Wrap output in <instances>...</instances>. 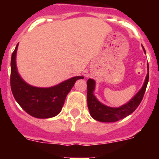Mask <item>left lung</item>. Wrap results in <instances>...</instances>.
Returning <instances> with one entry per match:
<instances>
[{
  "mask_svg": "<svg viewBox=\"0 0 159 159\" xmlns=\"http://www.w3.org/2000/svg\"><path fill=\"white\" fill-rule=\"evenodd\" d=\"M143 51L146 52L145 49L143 48ZM149 80V67L148 73L146 77L145 82L143 88L138 92L128 102L125 103L119 107H110L106 105L102 104L96 99L94 95V90H95V82L92 79H89L87 82L88 85V94H87V99H88V107L89 109L90 114L92 117L97 121L102 122V123H111V122L119 121L136 110V108L140 104L143 100V95L146 92L147 84Z\"/></svg>",
  "mask_w": 159,
  "mask_h": 159,
  "instance_id": "obj_1",
  "label": "left lung"
}]
</instances>
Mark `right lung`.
I'll use <instances>...</instances> for the list:
<instances>
[{
  "label": "right lung",
  "instance_id": "add662e5",
  "mask_svg": "<svg viewBox=\"0 0 159 159\" xmlns=\"http://www.w3.org/2000/svg\"><path fill=\"white\" fill-rule=\"evenodd\" d=\"M18 43L11 58L10 85L12 95L19 105L29 115L38 119L57 116L64 106L66 96L75 81L83 76H75L51 88H36L23 80L17 71L16 55Z\"/></svg>",
  "mask_w": 159,
  "mask_h": 159
}]
</instances>
